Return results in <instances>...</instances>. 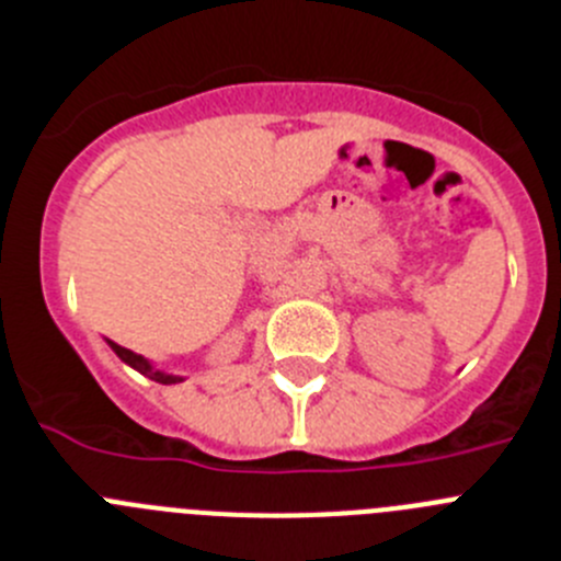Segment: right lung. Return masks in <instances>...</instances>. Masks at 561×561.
<instances>
[{"instance_id": "right-lung-1", "label": "right lung", "mask_w": 561, "mask_h": 561, "mask_svg": "<svg viewBox=\"0 0 561 561\" xmlns=\"http://www.w3.org/2000/svg\"><path fill=\"white\" fill-rule=\"evenodd\" d=\"M108 345H112V351L117 356H121L123 362H126V365H131L134 370H140L142 376H148V379H153V381H160V385H176V381H182V376H173V374H162V370H157V368H151V362L146 359V356H140V354H134V351H128V348H123V345H117V342H112L108 340Z\"/></svg>"}]
</instances>
